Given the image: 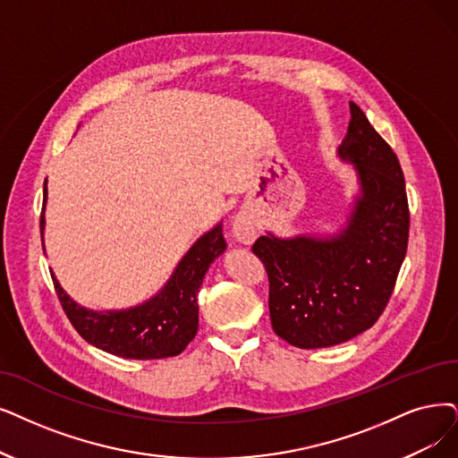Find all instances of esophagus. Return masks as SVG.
<instances>
[{
    "label": "esophagus",
    "instance_id": "34e87169",
    "mask_svg": "<svg viewBox=\"0 0 458 458\" xmlns=\"http://www.w3.org/2000/svg\"><path fill=\"white\" fill-rule=\"evenodd\" d=\"M255 234H258V225H255V219L248 212L236 214L233 222V236L242 244H251Z\"/></svg>",
    "mask_w": 458,
    "mask_h": 458
}]
</instances>
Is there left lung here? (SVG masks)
Segmentation results:
<instances>
[{"instance_id": "8db88e82", "label": "left lung", "mask_w": 458, "mask_h": 458, "mask_svg": "<svg viewBox=\"0 0 458 458\" xmlns=\"http://www.w3.org/2000/svg\"><path fill=\"white\" fill-rule=\"evenodd\" d=\"M338 148L355 163L362 195L335 239L259 236L251 251L268 276L274 333L301 350L352 340L386 310L406 258L410 207L404 173L391 146L353 101Z\"/></svg>"}]
</instances>
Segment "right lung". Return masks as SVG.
I'll list each match as a JSON object with an SVG mask.
<instances>
[{"label": "right lung", "mask_w": 458, "mask_h": 458, "mask_svg": "<svg viewBox=\"0 0 458 458\" xmlns=\"http://www.w3.org/2000/svg\"><path fill=\"white\" fill-rule=\"evenodd\" d=\"M45 205L47 182L41 210V241ZM225 248L224 227L219 224L193 244L161 293L148 302L122 312H91L65 295L54 274L52 282L67 319L88 344L123 359H165L184 352L195 338L199 327V287L210 263Z\"/></svg>", "instance_id": "obj_1"}]
</instances>
